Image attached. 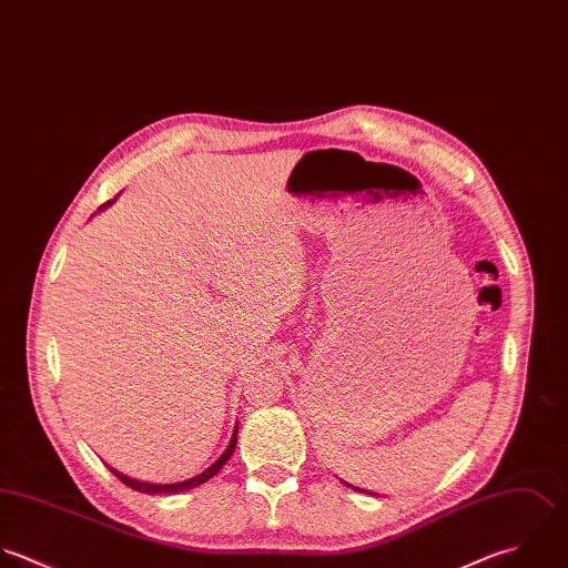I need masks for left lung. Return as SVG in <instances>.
<instances>
[{"label": "left lung", "instance_id": "8db88e82", "mask_svg": "<svg viewBox=\"0 0 568 568\" xmlns=\"http://www.w3.org/2000/svg\"><path fill=\"white\" fill-rule=\"evenodd\" d=\"M348 485V483H346ZM348 487H353V485H348ZM353 489H357V491H364V489H359V487H353Z\"/></svg>", "mask_w": 568, "mask_h": 568}]
</instances>
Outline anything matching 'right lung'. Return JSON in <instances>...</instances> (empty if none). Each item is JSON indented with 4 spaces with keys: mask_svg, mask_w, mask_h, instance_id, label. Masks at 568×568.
<instances>
[{
    "mask_svg": "<svg viewBox=\"0 0 568 568\" xmlns=\"http://www.w3.org/2000/svg\"><path fill=\"white\" fill-rule=\"evenodd\" d=\"M116 200V197H114ZM114 200H110L108 204H112ZM105 206V204H103ZM101 206V209H103ZM235 443H237V425H235V429H233V436H231V440H229V445H226V449L220 454V458L211 465V467H206L202 474H197V476H193L190 480H183V483H172V485H156V483H143V480H136V478H130V476H125V474H121L119 469H114V467H110V471L121 480V483H125L128 487H132L134 491H143V494H150V496H159V494H181V491H187V489H193V487H200L202 483H206L209 478H213L220 469H222V465L231 458V454L235 452Z\"/></svg>",
    "mask_w": 568,
    "mask_h": 568,
    "instance_id": "add662e5",
    "label": "right lung"
}]
</instances>
